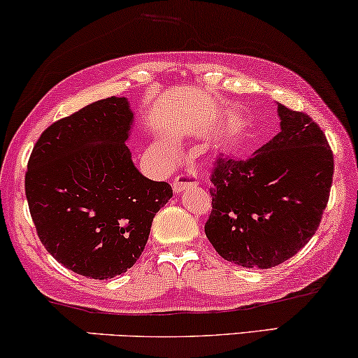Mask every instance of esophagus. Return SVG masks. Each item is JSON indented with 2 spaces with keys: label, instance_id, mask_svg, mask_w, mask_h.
Wrapping results in <instances>:
<instances>
[{
  "label": "esophagus",
  "instance_id": "esophagus-1",
  "mask_svg": "<svg viewBox=\"0 0 358 358\" xmlns=\"http://www.w3.org/2000/svg\"><path fill=\"white\" fill-rule=\"evenodd\" d=\"M197 184H199V179L194 173H180L178 178L174 179L173 189L174 192H182V190L187 189L189 185H197Z\"/></svg>",
  "mask_w": 358,
  "mask_h": 358
}]
</instances>
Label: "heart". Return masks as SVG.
Returning <instances> with one entry per match:
<instances>
[{
	"mask_svg": "<svg viewBox=\"0 0 358 358\" xmlns=\"http://www.w3.org/2000/svg\"><path fill=\"white\" fill-rule=\"evenodd\" d=\"M166 155H168V158H171V156H173V155H171V151H166Z\"/></svg>",
	"mask_w": 358,
	"mask_h": 358,
	"instance_id": "heart-1",
	"label": "heart"
}]
</instances>
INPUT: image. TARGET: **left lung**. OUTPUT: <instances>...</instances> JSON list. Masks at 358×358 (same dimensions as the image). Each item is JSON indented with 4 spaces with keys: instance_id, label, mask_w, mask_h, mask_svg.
Listing matches in <instances>:
<instances>
[{
    "instance_id": "obj_1",
    "label": "left lung",
    "mask_w": 358,
    "mask_h": 358,
    "mask_svg": "<svg viewBox=\"0 0 358 358\" xmlns=\"http://www.w3.org/2000/svg\"><path fill=\"white\" fill-rule=\"evenodd\" d=\"M280 131L246 159L218 158L205 234L220 256L271 268L295 256L320 227L334 176L324 131L277 104Z\"/></svg>"
}]
</instances>
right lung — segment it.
<instances>
[{
    "label": "right lung",
    "instance_id": "obj_1",
    "mask_svg": "<svg viewBox=\"0 0 358 358\" xmlns=\"http://www.w3.org/2000/svg\"><path fill=\"white\" fill-rule=\"evenodd\" d=\"M134 112L107 97L43 130L27 163L26 197L38 239L62 266L107 280L143 252L155 215L173 197L131 161Z\"/></svg>",
    "mask_w": 358,
    "mask_h": 358
}]
</instances>
